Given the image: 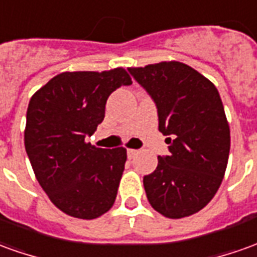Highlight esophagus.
Here are the masks:
<instances>
[{"label":"esophagus","mask_w":257,"mask_h":257,"mask_svg":"<svg viewBox=\"0 0 257 257\" xmlns=\"http://www.w3.org/2000/svg\"><path fill=\"white\" fill-rule=\"evenodd\" d=\"M128 159H134L135 156L138 154V150H135V149H128Z\"/></svg>","instance_id":"esophagus-1"}]
</instances>
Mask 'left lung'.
Returning a JSON list of instances; mask_svg holds the SVG:
<instances>
[{
  "instance_id": "8db88e82",
  "label": "left lung",
  "mask_w": 257,
  "mask_h": 257,
  "mask_svg": "<svg viewBox=\"0 0 257 257\" xmlns=\"http://www.w3.org/2000/svg\"><path fill=\"white\" fill-rule=\"evenodd\" d=\"M157 108L168 156L143 177L149 203L168 218L195 214L213 199L225 174L229 126L216 86L182 62L128 68Z\"/></svg>"
}]
</instances>
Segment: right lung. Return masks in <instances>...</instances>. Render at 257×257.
I'll use <instances>...</instances> for the list:
<instances>
[{
  "mask_svg": "<svg viewBox=\"0 0 257 257\" xmlns=\"http://www.w3.org/2000/svg\"><path fill=\"white\" fill-rule=\"evenodd\" d=\"M132 85L125 69L64 72L30 98L25 149L40 186L68 216L91 220L112 207L126 150L100 149L86 136L103 122L107 98Z\"/></svg>",
  "mask_w": 257,
  "mask_h": 257,
  "instance_id": "right-lung-1",
  "label": "right lung"
}]
</instances>
